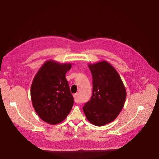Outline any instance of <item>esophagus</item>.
<instances>
[{"label": "esophagus", "instance_id": "34e87169", "mask_svg": "<svg viewBox=\"0 0 159 159\" xmlns=\"http://www.w3.org/2000/svg\"><path fill=\"white\" fill-rule=\"evenodd\" d=\"M74 99H75V102H76L77 103L80 102L79 98V94L78 93H76V94H74Z\"/></svg>", "mask_w": 159, "mask_h": 159}]
</instances>
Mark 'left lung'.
Listing matches in <instances>:
<instances>
[{"label": "left lung", "mask_w": 159, "mask_h": 159, "mask_svg": "<svg viewBox=\"0 0 159 159\" xmlns=\"http://www.w3.org/2000/svg\"><path fill=\"white\" fill-rule=\"evenodd\" d=\"M93 75V95L83 107L87 120L102 126L114 121L121 111L126 97L123 82L108 61L89 63Z\"/></svg>", "instance_id": "left-lung-1"}]
</instances>
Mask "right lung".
I'll use <instances>...</instances> for the list:
<instances>
[{"label":"right lung","mask_w":159,"mask_h":159,"mask_svg":"<svg viewBox=\"0 0 159 159\" xmlns=\"http://www.w3.org/2000/svg\"><path fill=\"white\" fill-rule=\"evenodd\" d=\"M71 63L45 61L36 74L31 86V99L38 116L44 122L56 125L69 114L74 103L66 73Z\"/></svg>","instance_id":"right-lung-1"}]
</instances>
